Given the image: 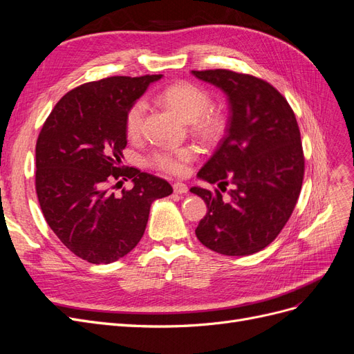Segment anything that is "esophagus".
I'll return each instance as SVG.
<instances>
[{"label":"esophagus","instance_id":"1","mask_svg":"<svg viewBox=\"0 0 354 354\" xmlns=\"http://www.w3.org/2000/svg\"><path fill=\"white\" fill-rule=\"evenodd\" d=\"M173 189H174L177 195H185V194H187V190H189L187 186L185 183H180V181H177V183L173 185Z\"/></svg>","mask_w":354,"mask_h":354}]
</instances>
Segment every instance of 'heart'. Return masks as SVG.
Returning <instances> with one entry per match:
<instances>
[{"mask_svg":"<svg viewBox=\"0 0 354 354\" xmlns=\"http://www.w3.org/2000/svg\"><path fill=\"white\" fill-rule=\"evenodd\" d=\"M159 99L167 108L176 112L187 122H194L195 130L207 138L216 137L223 125L221 116L209 111V94L192 82H177L168 85L159 94ZM146 113V104L136 102L125 116V130L130 137H138L142 133ZM196 158L194 147L185 146L177 149H159L151 160L152 164L169 174H183L187 164Z\"/></svg>","mask_w":354,"mask_h":354,"instance_id":"obj_1","label":"heart"}]
</instances>
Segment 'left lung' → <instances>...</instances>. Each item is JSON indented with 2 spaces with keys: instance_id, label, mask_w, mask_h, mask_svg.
Masks as SVG:
<instances>
[{
  "instance_id": "1",
  "label": "left lung",
  "mask_w": 354,
  "mask_h": 354,
  "mask_svg": "<svg viewBox=\"0 0 354 354\" xmlns=\"http://www.w3.org/2000/svg\"><path fill=\"white\" fill-rule=\"evenodd\" d=\"M226 93V136L198 177L232 189L192 187L207 203L195 230L207 248L223 255H250L272 243L291 217L301 192L304 155L295 115L273 85L227 69L192 71Z\"/></svg>"
}]
</instances>
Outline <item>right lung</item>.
<instances>
[{"mask_svg": "<svg viewBox=\"0 0 354 354\" xmlns=\"http://www.w3.org/2000/svg\"><path fill=\"white\" fill-rule=\"evenodd\" d=\"M162 75L111 77L82 84L57 102L37 140L35 187L50 229L69 251L93 264L122 259L140 242L152 202L173 194L167 180L120 168L125 116ZM133 189L115 196L113 180Z\"/></svg>", "mask_w": 354, "mask_h": 354, "instance_id": "obj_1", "label": "right lung"}]
</instances>
